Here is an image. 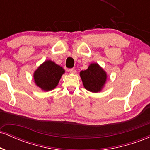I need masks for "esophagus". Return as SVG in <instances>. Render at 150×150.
Listing matches in <instances>:
<instances>
[{
  "label": "esophagus",
  "mask_w": 150,
  "mask_h": 150,
  "mask_svg": "<svg viewBox=\"0 0 150 150\" xmlns=\"http://www.w3.org/2000/svg\"><path fill=\"white\" fill-rule=\"evenodd\" d=\"M69 72L70 73H73V74L76 73V70H75V69H74V68H70Z\"/></svg>",
  "instance_id": "esophagus-1"
}]
</instances>
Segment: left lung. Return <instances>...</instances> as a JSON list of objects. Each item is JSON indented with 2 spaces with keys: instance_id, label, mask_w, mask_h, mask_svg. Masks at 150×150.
Here are the masks:
<instances>
[{
  "instance_id": "1",
  "label": "left lung",
  "mask_w": 150,
  "mask_h": 150,
  "mask_svg": "<svg viewBox=\"0 0 150 150\" xmlns=\"http://www.w3.org/2000/svg\"><path fill=\"white\" fill-rule=\"evenodd\" d=\"M86 89L92 92L101 90L106 80V74L97 63H92L80 73Z\"/></svg>"
}]
</instances>
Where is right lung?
Here are the masks:
<instances>
[{"label":"right lung","instance_id":"1","mask_svg":"<svg viewBox=\"0 0 150 150\" xmlns=\"http://www.w3.org/2000/svg\"><path fill=\"white\" fill-rule=\"evenodd\" d=\"M65 70L54 62L46 61L34 72V78L38 87L44 91L54 89Z\"/></svg>","mask_w":150,"mask_h":150}]
</instances>
